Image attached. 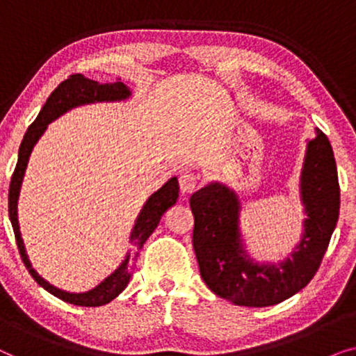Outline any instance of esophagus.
<instances>
[{"label": "esophagus", "mask_w": 356, "mask_h": 356, "mask_svg": "<svg viewBox=\"0 0 356 356\" xmlns=\"http://www.w3.org/2000/svg\"><path fill=\"white\" fill-rule=\"evenodd\" d=\"M199 184V177L193 172H183L179 175V188H181L183 193H191L197 188Z\"/></svg>", "instance_id": "esophagus-1"}]
</instances>
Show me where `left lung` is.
<instances>
[{"mask_svg": "<svg viewBox=\"0 0 356 356\" xmlns=\"http://www.w3.org/2000/svg\"><path fill=\"white\" fill-rule=\"evenodd\" d=\"M301 199L308 218L300 245L279 264H257L243 250L236 194L220 183L193 194V246L202 280L213 293L235 305L262 308L298 293L318 272L340 209L334 152L318 128L306 150Z\"/></svg>", "mask_w": 356, "mask_h": 356, "instance_id": "left-lung-1", "label": "left lung"}]
</instances>
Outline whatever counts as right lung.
Here are the masks:
<instances>
[{
	"mask_svg": "<svg viewBox=\"0 0 356 356\" xmlns=\"http://www.w3.org/2000/svg\"><path fill=\"white\" fill-rule=\"evenodd\" d=\"M129 95V89L120 81L104 82V84H100V82L92 81L89 77L82 74H72L67 77L66 81H63L61 84L51 92V95L48 97L47 104L42 106L40 113H38L35 121L29 126L27 133L22 139L21 147H19L17 165L16 168H14L11 184H9V218H11L13 223L19 254H21L22 262L26 264L29 274L33 277V280H35L40 286H43L47 291H50L51 295H55L56 298L66 301V303L77 306H102L110 303L111 300L116 298V296L126 289V285L129 284L131 272H133L136 267L139 250L143 248L145 240L152 235L155 228H157L165 211L177 202L179 193L178 179H168V181L165 183L157 193H154L152 196L147 199V202L144 204L143 211H140L138 220H136L133 232H131V243H133L134 248L126 254L123 264H121L110 277H106L100 285H97L95 289L86 291V293H70V291L56 289V286L48 284L47 280H43L42 277L33 270L31 261H29V257L26 254V248H24L17 222V199L19 191H21L24 173H26L27 162L29 157H31L33 145L37 144L40 136L45 133L48 123H51L53 120L58 118V116L66 113L67 110L74 108L77 105L94 104V102L123 100L128 99Z\"/></svg>",
	"mask_w": 356,
	"mask_h": 356,
	"instance_id": "obj_1",
	"label": "right lung"
}]
</instances>
